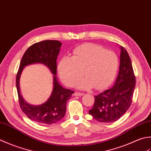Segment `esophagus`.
<instances>
[{"mask_svg":"<svg viewBox=\"0 0 151 151\" xmlns=\"http://www.w3.org/2000/svg\"><path fill=\"white\" fill-rule=\"evenodd\" d=\"M73 95L76 96H83V93H79V92H75V93H73Z\"/></svg>","mask_w":151,"mask_h":151,"instance_id":"1","label":"esophagus"}]
</instances>
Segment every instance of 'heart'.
Here are the masks:
<instances>
[{"instance_id": "1", "label": "heart", "mask_w": 151, "mask_h": 151, "mask_svg": "<svg viewBox=\"0 0 151 151\" xmlns=\"http://www.w3.org/2000/svg\"><path fill=\"white\" fill-rule=\"evenodd\" d=\"M119 58L112 51L101 46L87 44L76 48L72 57H64L58 64L61 80L69 87L75 85L84 73L85 78L78 87L97 90L106 88L114 80L119 68Z\"/></svg>"}]
</instances>
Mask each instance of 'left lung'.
<instances>
[{"mask_svg": "<svg viewBox=\"0 0 151 151\" xmlns=\"http://www.w3.org/2000/svg\"><path fill=\"white\" fill-rule=\"evenodd\" d=\"M119 72L115 85L95 96L94 106L89 114L101 122L117 121L130 107L136 87L135 76L130 56L121 47Z\"/></svg>", "mask_w": 151, "mask_h": 151, "instance_id": "left-lung-1", "label": "left lung"}]
</instances>
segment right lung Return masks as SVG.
Returning a JSON list of instances; mask_svg holds the SVG:
<instances>
[{
	"instance_id": "1",
	"label": "right lung",
	"mask_w": 151,
	"mask_h": 151,
	"mask_svg": "<svg viewBox=\"0 0 151 151\" xmlns=\"http://www.w3.org/2000/svg\"><path fill=\"white\" fill-rule=\"evenodd\" d=\"M62 43L58 40H44L35 43L27 49L21 58L16 76V87L20 107L32 121L43 124H51L59 121L66 113V102L74 91L61 87L57 81V59ZM35 63L47 65L54 76V89L48 100L40 106H32L21 96L19 79L24 66Z\"/></svg>"
}]
</instances>
